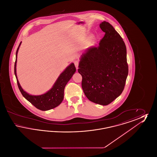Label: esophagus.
<instances>
[{"instance_id":"34e87169","label":"esophagus","mask_w":157,"mask_h":157,"mask_svg":"<svg viewBox=\"0 0 157 157\" xmlns=\"http://www.w3.org/2000/svg\"><path fill=\"white\" fill-rule=\"evenodd\" d=\"M74 64H75V67L76 68V69H78V65H79V62L78 60H75L74 62Z\"/></svg>"}]
</instances>
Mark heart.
I'll return each mask as SVG.
<instances>
[{
	"label": "heart",
	"instance_id": "heart-1",
	"mask_svg": "<svg viewBox=\"0 0 157 157\" xmlns=\"http://www.w3.org/2000/svg\"><path fill=\"white\" fill-rule=\"evenodd\" d=\"M93 41H94V37H90V43H92V42H93Z\"/></svg>",
	"mask_w": 157,
	"mask_h": 157
}]
</instances>
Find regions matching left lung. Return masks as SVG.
Returning a JSON list of instances; mask_svg holds the SVG:
<instances>
[{
	"label": "left lung",
	"instance_id": "left-lung-1",
	"mask_svg": "<svg viewBox=\"0 0 157 157\" xmlns=\"http://www.w3.org/2000/svg\"><path fill=\"white\" fill-rule=\"evenodd\" d=\"M105 32L97 47H92L81 56L78 72L87 98L95 104L107 105L122 94L128 66L127 48L120 34L109 23L99 25Z\"/></svg>",
	"mask_w": 157,
	"mask_h": 157
}]
</instances>
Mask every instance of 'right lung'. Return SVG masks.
Instances as JSON below:
<instances>
[{
    "mask_svg": "<svg viewBox=\"0 0 157 157\" xmlns=\"http://www.w3.org/2000/svg\"><path fill=\"white\" fill-rule=\"evenodd\" d=\"M21 42L19 45L16 53V60L15 63V75L17 80L18 88L23 97L36 108L41 111H48L53 109L60 104L64 97V89L68 81L71 79L72 75L76 72V67L74 63H71L64 71L60 74L59 76L54 83L52 88L46 93L40 95H31L24 91L17 80L16 75V62L17 54L21 46Z\"/></svg>",
    "mask_w": 157,
    "mask_h": 157,
    "instance_id": "right-lung-1",
    "label": "right lung"
}]
</instances>
